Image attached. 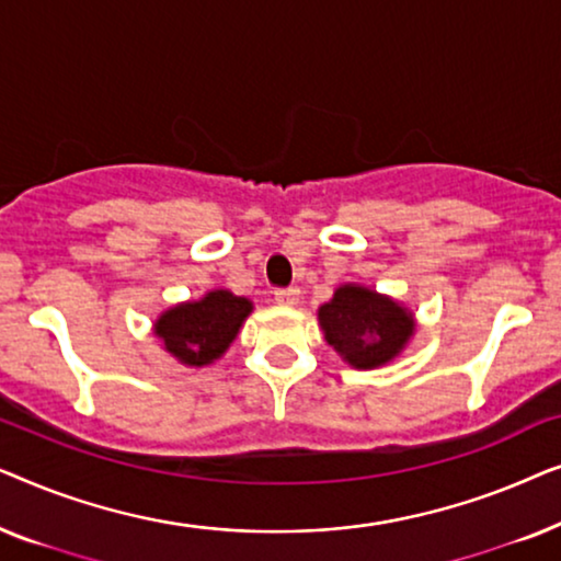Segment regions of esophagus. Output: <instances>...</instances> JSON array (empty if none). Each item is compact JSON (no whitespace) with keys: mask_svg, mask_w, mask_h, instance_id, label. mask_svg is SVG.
Masks as SVG:
<instances>
[{"mask_svg":"<svg viewBox=\"0 0 561 561\" xmlns=\"http://www.w3.org/2000/svg\"><path fill=\"white\" fill-rule=\"evenodd\" d=\"M298 298H301V290H298V288H278V290H275V304H280V306H296Z\"/></svg>","mask_w":561,"mask_h":561,"instance_id":"obj_1","label":"esophagus"}]
</instances>
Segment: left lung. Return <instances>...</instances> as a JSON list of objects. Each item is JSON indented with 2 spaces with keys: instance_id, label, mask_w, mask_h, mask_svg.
I'll return each mask as SVG.
<instances>
[{
  "instance_id": "left-lung-1",
  "label": "left lung",
  "mask_w": 561,
  "mask_h": 561,
  "mask_svg": "<svg viewBox=\"0 0 561 561\" xmlns=\"http://www.w3.org/2000/svg\"><path fill=\"white\" fill-rule=\"evenodd\" d=\"M319 324L336 355L357 370H373L401 355L416 329L409 309L355 283L334 290L332 301L319 309Z\"/></svg>"
}]
</instances>
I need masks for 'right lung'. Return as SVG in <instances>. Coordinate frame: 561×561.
Wrapping results in <instances>:
<instances>
[{
	"label": "right lung",
	"mask_w": 561,
	"mask_h": 561,
	"mask_svg": "<svg viewBox=\"0 0 561 561\" xmlns=\"http://www.w3.org/2000/svg\"><path fill=\"white\" fill-rule=\"evenodd\" d=\"M252 313V301L232 290H209L198 301H186L163 311L156 321V336L181 365L204 367L225 355L240 327Z\"/></svg>",
	"instance_id": "obj_1"
}]
</instances>
